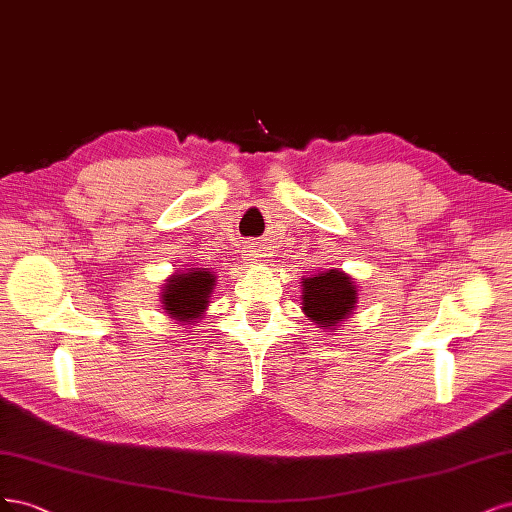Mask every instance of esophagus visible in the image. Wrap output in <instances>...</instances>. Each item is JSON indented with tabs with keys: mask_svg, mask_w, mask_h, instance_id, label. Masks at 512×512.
<instances>
[{
	"mask_svg": "<svg viewBox=\"0 0 512 512\" xmlns=\"http://www.w3.org/2000/svg\"><path fill=\"white\" fill-rule=\"evenodd\" d=\"M257 257H259V251L255 249V246H249V249L244 251V259L249 261V263H255V261H257Z\"/></svg>",
	"mask_w": 512,
	"mask_h": 512,
	"instance_id": "esophagus-1",
	"label": "esophagus"
}]
</instances>
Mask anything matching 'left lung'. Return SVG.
Here are the masks:
<instances>
[{
  "label": "left lung",
  "instance_id": "obj_1",
  "mask_svg": "<svg viewBox=\"0 0 512 512\" xmlns=\"http://www.w3.org/2000/svg\"><path fill=\"white\" fill-rule=\"evenodd\" d=\"M357 304L355 280L340 270H327L302 278V310L323 329H334Z\"/></svg>",
  "mask_w": 512,
  "mask_h": 512
}]
</instances>
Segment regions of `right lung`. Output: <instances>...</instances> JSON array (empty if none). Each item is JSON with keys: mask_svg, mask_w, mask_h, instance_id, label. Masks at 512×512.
I'll return each mask as SVG.
<instances>
[{"mask_svg": "<svg viewBox=\"0 0 512 512\" xmlns=\"http://www.w3.org/2000/svg\"><path fill=\"white\" fill-rule=\"evenodd\" d=\"M217 278L206 268H189L172 274L161 289V304L168 317L180 323L202 319Z\"/></svg>", "mask_w": 512, "mask_h": 512, "instance_id": "right-lung-1", "label": "right lung"}]
</instances>
